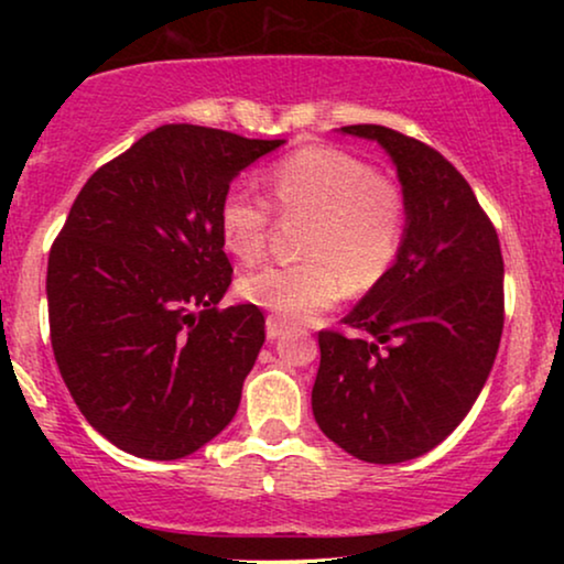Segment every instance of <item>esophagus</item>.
I'll return each instance as SVG.
<instances>
[{
    "instance_id": "34e87169",
    "label": "esophagus",
    "mask_w": 564,
    "mask_h": 564,
    "mask_svg": "<svg viewBox=\"0 0 564 564\" xmlns=\"http://www.w3.org/2000/svg\"><path fill=\"white\" fill-rule=\"evenodd\" d=\"M284 330H288V323L280 321V318H267V338H280Z\"/></svg>"
}]
</instances>
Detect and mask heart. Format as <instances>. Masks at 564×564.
<instances>
[{"mask_svg": "<svg viewBox=\"0 0 564 564\" xmlns=\"http://www.w3.org/2000/svg\"><path fill=\"white\" fill-rule=\"evenodd\" d=\"M267 187L284 218H307L297 264H272L238 282L246 303L282 321H311L349 290H369L395 264L405 236L398 182L334 145H303L269 169ZM272 207L243 184L220 199V243L238 261L267 249Z\"/></svg>", "mask_w": 564, "mask_h": 564, "instance_id": "obj_1", "label": "heart"}]
</instances>
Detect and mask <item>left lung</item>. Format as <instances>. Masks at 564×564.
Instances as JSON below:
<instances>
[{
  "label": "left lung",
  "instance_id": "8db88e82",
  "mask_svg": "<svg viewBox=\"0 0 564 564\" xmlns=\"http://www.w3.org/2000/svg\"><path fill=\"white\" fill-rule=\"evenodd\" d=\"M377 141L405 195V236L390 272L344 323L321 330L313 415L330 442L398 465L444 442L480 395L503 334L498 234L457 169L384 126H346Z\"/></svg>",
  "mask_w": 564,
  "mask_h": 564
}]
</instances>
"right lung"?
<instances>
[{
	"mask_svg": "<svg viewBox=\"0 0 564 564\" xmlns=\"http://www.w3.org/2000/svg\"><path fill=\"white\" fill-rule=\"evenodd\" d=\"M282 143L161 126L74 199L48 257L51 344L74 403L118 449L182 459L234 421L264 315L218 311L234 274L218 210Z\"/></svg>",
	"mask_w": 564,
	"mask_h": 564,
	"instance_id": "1",
	"label": "right lung"
}]
</instances>
